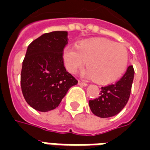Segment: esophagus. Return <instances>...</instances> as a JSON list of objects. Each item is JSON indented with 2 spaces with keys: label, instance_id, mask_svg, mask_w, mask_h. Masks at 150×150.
Segmentation results:
<instances>
[{
  "label": "esophagus",
  "instance_id": "esophagus-1",
  "mask_svg": "<svg viewBox=\"0 0 150 150\" xmlns=\"http://www.w3.org/2000/svg\"><path fill=\"white\" fill-rule=\"evenodd\" d=\"M78 84H79V85H81V86H84V87H86V86H88V84H86V83H84V82H83V81H78Z\"/></svg>",
  "mask_w": 150,
  "mask_h": 150
}]
</instances>
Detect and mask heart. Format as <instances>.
I'll use <instances>...</instances> for the list:
<instances>
[{"label":"heart","instance_id":"heart-1","mask_svg":"<svg viewBox=\"0 0 150 150\" xmlns=\"http://www.w3.org/2000/svg\"><path fill=\"white\" fill-rule=\"evenodd\" d=\"M62 60L66 70L75 74L86 61L83 75L100 84L114 83L127 69L128 53L124 46L105 39H84L76 47H64Z\"/></svg>","mask_w":150,"mask_h":150}]
</instances>
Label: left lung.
I'll return each mask as SVG.
<instances>
[{"instance_id": "obj_1", "label": "left lung", "mask_w": 150, "mask_h": 150, "mask_svg": "<svg viewBox=\"0 0 150 150\" xmlns=\"http://www.w3.org/2000/svg\"><path fill=\"white\" fill-rule=\"evenodd\" d=\"M134 76V68L130 66L119 81L101 88L100 96L88 102L92 113L100 118H109L119 114L128 102Z\"/></svg>"}]
</instances>
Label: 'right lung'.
<instances>
[{
	"instance_id": "right-lung-1",
	"label": "right lung",
	"mask_w": 150,
	"mask_h": 150,
	"mask_svg": "<svg viewBox=\"0 0 150 150\" xmlns=\"http://www.w3.org/2000/svg\"><path fill=\"white\" fill-rule=\"evenodd\" d=\"M67 31L42 35L27 49L20 76L26 102L42 112L55 109L77 81L66 71L62 50L68 41Z\"/></svg>"
}]
</instances>
